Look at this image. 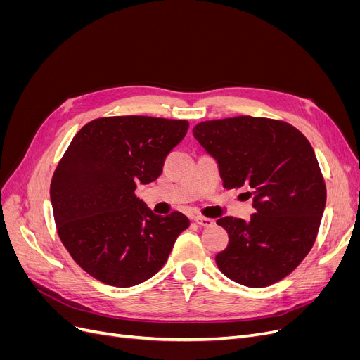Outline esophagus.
<instances>
[{
  "instance_id": "34e87169",
  "label": "esophagus",
  "mask_w": 360,
  "mask_h": 360,
  "mask_svg": "<svg viewBox=\"0 0 360 360\" xmlns=\"http://www.w3.org/2000/svg\"><path fill=\"white\" fill-rule=\"evenodd\" d=\"M192 219L193 222H197L201 226H212L214 224V221L210 219V217H204V216H193Z\"/></svg>"
}]
</instances>
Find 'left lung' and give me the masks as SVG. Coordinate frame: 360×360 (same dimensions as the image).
I'll use <instances>...</instances> for the list:
<instances>
[{
	"label": "left lung",
	"mask_w": 360,
	"mask_h": 360,
	"mask_svg": "<svg viewBox=\"0 0 360 360\" xmlns=\"http://www.w3.org/2000/svg\"><path fill=\"white\" fill-rule=\"evenodd\" d=\"M193 136L219 167L224 188L249 186L255 213L217 225L228 246L216 255L225 276L261 288L281 281L308 255L326 207V184L309 141L279 120L240 115L210 120Z\"/></svg>",
	"instance_id": "1"
}]
</instances>
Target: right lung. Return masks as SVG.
Instances as JSON below:
<instances>
[{"label": "right lung", "mask_w": 360, "mask_h": 360, "mask_svg": "<svg viewBox=\"0 0 360 360\" xmlns=\"http://www.w3.org/2000/svg\"><path fill=\"white\" fill-rule=\"evenodd\" d=\"M186 120L102 117L75 135L51 181L57 231L72 258L103 284L132 287L167 263L189 226L180 212L159 216L135 195L155 181Z\"/></svg>", "instance_id": "1"}]
</instances>
